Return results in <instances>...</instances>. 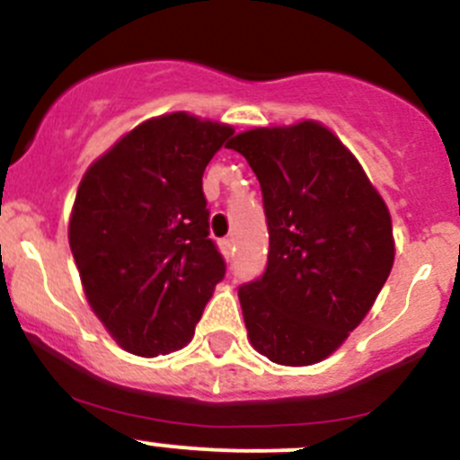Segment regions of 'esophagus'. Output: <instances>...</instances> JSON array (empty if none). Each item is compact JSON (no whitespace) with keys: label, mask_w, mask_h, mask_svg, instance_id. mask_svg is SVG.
Instances as JSON below:
<instances>
[{"label":"esophagus","mask_w":460,"mask_h":460,"mask_svg":"<svg viewBox=\"0 0 460 460\" xmlns=\"http://www.w3.org/2000/svg\"><path fill=\"white\" fill-rule=\"evenodd\" d=\"M220 252L225 253V258H234V252H235V244H234V238H222L220 240Z\"/></svg>","instance_id":"1"}]
</instances>
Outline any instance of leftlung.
I'll use <instances>...</instances> for the list:
<instances>
[{
    "mask_svg": "<svg viewBox=\"0 0 460 460\" xmlns=\"http://www.w3.org/2000/svg\"><path fill=\"white\" fill-rule=\"evenodd\" d=\"M262 189L267 269L238 289L249 341L305 367L347 341L394 264L392 217L363 166L323 124L262 127L229 144Z\"/></svg>",
    "mask_w": 460,
    "mask_h": 460,
    "instance_id": "left-lung-1",
    "label": "left lung"
}]
</instances>
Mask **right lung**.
<instances>
[{"label": "right lung", "instance_id": "obj_1", "mask_svg": "<svg viewBox=\"0 0 460 460\" xmlns=\"http://www.w3.org/2000/svg\"><path fill=\"white\" fill-rule=\"evenodd\" d=\"M234 128L169 113L115 142L82 178L68 243L88 305L119 347L151 358L191 342L226 264L208 238L202 173Z\"/></svg>", "mask_w": 460, "mask_h": 460}]
</instances>
